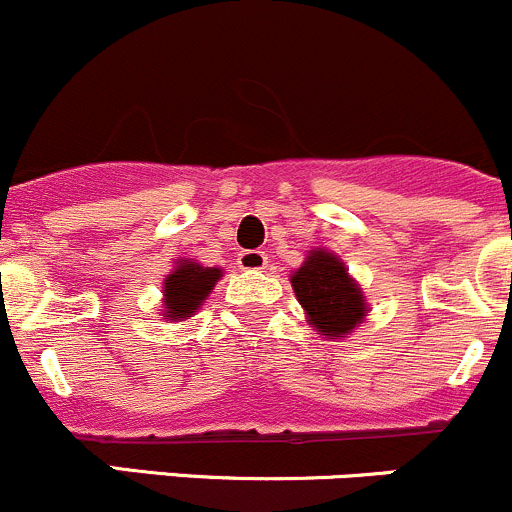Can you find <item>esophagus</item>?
<instances>
[{"mask_svg": "<svg viewBox=\"0 0 512 512\" xmlns=\"http://www.w3.org/2000/svg\"><path fill=\"white\" fill-rule=\"evenodd\" d=\"M237 267L247 272H260L267 267V255L260 250H242L237 255Z\"/></svg>", "mask_w": 512, "mask_h": 512, "instance_id": "obj_1", "label": "esophagus"}]
</instances>
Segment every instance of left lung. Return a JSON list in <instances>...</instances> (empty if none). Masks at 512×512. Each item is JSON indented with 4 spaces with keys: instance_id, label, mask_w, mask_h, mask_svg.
Returning <instances> with one entry per match:
<instances>
[{
    "instance_id": "obj_1",
    "label": "left lung",
    "mask_w": 512,
    "mask_h": 512,
    "mask_svg": "<svg viewBox=\"0 0 512 512\" xmlns=\"http://www.w3.org/2000/svg\"><path fill=\"white\" fill-rule=\"evenodd\" d=\"M292 287L309 322L324 337L349 334L364 319V297L332 252L314 250L292 275Z\"/></svg>"
}]
</instances>
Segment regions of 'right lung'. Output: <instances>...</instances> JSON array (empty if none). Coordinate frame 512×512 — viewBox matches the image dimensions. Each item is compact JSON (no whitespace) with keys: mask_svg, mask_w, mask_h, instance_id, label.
<instances>
[{"mask_svg":"<svg viewBox=\"0 0 512 512\" xmlns=\"http://www.w3.org/2000/svg\"><path fill=\"white\" fill-rule=\"evenodd\" d=\"M223 272L218 267H203L198 262H180L178 270L168 275L163 282L165 292V317L170 319H185L200 307L215 282L220 280Z\"/></svg>","mask_w":512,"mask_h":512,"instance_id":"obj_1","label":"right lung"}]
</instances>
